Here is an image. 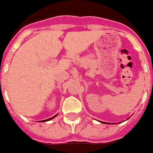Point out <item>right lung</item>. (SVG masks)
<instances>
[{"label":"right lung","mask_w":153,"mask_h":153,"mask_svg":"<svg viewBox=\"0 0 153 153\" xmlns=\"http://www.w3.org/2000/svg\"><path fill=\"white\" fill-rule=\"evenodd\" d=\"M56 116H57V114H56V115H54V116H53V117H52V118H48V119H46V120H43V121H42V122H47V121L51 120V119H52V118H54V117H56Z\"/></svg>","instance_id":"right-lung-1"}]
</instances>
